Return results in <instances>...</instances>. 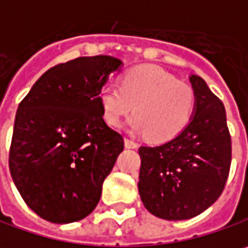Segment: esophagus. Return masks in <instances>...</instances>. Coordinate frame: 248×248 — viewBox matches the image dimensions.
<instances>
[{
  "mask_svg": "<svg viewBox=\"0 0 248 248\" xmlns=\"http://www.w3.org/2000/svg\"><path fill=\"white\" fill-rule=\"evenodd\" d=\"M124 146L127 147V149H136L138 147V143L136 141H133V140H130V139H124Z\"/></svg>",
  "mask_w": 248,
  "mask_h": 248,
  "instance_id": "obj_1",
  "label": "esophagus"
}]
</instances>
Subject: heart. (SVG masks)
Instances as JSON below:
<instances>
[{
	"label": "heart",
	"mask_w": 248,
	"mask_h": 248,
	"mask_svg": "<svg viewBox=\"0 0 248 248\" xmlns=\"http://www.w3.org/2000/svg\"><path fill=\"white\" fill-rule=\"evenodd\" d=\"M96 101L110 126H119L135 108L130 127L153 141L178 136L191 122L197 107V95L189 84L153 66L126 71L119 85H102Z\"/></svg>",
	"instance_id": "obj_1"
}]
</instances>
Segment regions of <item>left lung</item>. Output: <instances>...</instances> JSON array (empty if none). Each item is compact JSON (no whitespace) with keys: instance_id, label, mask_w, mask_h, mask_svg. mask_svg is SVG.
Returning <instances> with one entry per match:
<instances>
[{"instance_id":"obj_1","label":"left lung","mask_w":248,"mask_h":248,"mask_svg":"<svg viewBox=\"0 0 248 248\" xmlns=\"http://www.w3.org/2000/svg\"><path fill=\"white\" fill-rule=\"evenodd\" d=\"M195 115L178 136L141 146L139 194L146 209L166 220H184L206 211L222 195L232 163V138L223 102L198 76Z\"/></svg>"}]
</instances>
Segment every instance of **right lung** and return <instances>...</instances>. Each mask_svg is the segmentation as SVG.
<instances>
[{"label":"right lung","instance_id":"obj_1","mask_svg":"<svg viewBox=\"0 0 248 248\" xmlns=\"http://www.w3.org/2000/svg\"><path fill=\"white\" fill-rule=\"evenodd\" d=\"M121 66L110 56L77 57L47 70L21 101L9 171L42 219L71 223L98 205L124 138L105 124L96 95Z\"/></svg>","mask_w":248,"mask_h":248}]
</instances>
